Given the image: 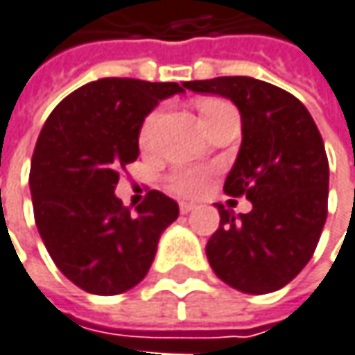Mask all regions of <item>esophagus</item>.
I'll list each match as a JSON object with an SVG mask.
<instances>
[{
    "label": "esophagus",
    "mask_w": 355,
    "mask_h": 355,
    "mask_svg": "<svg viewBox=\"0 0 355 355\" xmlns=\"http://www.w3.org/2000/svg\"><path fill=\"white\" fill-rule=\"evenodd\" d=\"M195 207H197L195 203H187V201H180V203H178V209H180V213H184V215L191 213Z\"/></svg>",
    "instance_id": "1"
}]
</instances>
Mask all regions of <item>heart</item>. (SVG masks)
<instances>
[{
	"label": "heart",
	"instance_id": "b5f03b06",
	"mask_svg": "<svg viewBox=\"0 0 355 355\" xmlns=\"http://www.w3.org/2000/svg\"><path fill=\"white\" fill-rule=\"evenodd\" d=\"M225 105H230V103L219 101V99H207V101H203L199 105V112H201V117L205 119L209 113L217 112V110H221ZM160 119H162L160 112H152L144 119V123L140 128V146L144 150H150L154 146L156 130H158ZM211 175H213L211 168H175L166 177V187H168L171 193L180 195V197H195V195H201L207 189Z\"/></svg>",
	"mask_w": 355,
	"mask_h": 355
}]
</instances>
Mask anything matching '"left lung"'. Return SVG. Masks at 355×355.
<instances>
[{"instance_id":"left-lung-1","label":"left lung","mask_w":355,"mask_h":355,"mask_svg":"<svg viewBox=\"0 0 355 355\" xmlns=\"http://www.w3.org/2000/svg\"><path fill=\"white\" fill-rule=\"evenodd\" d=\"M195 93L236 103L242 146L223 191L252 201L250 213L225 209L207 242V260L225 284L266 295L288 284L311 260L327 219L329 162L306 107L284 89L252 77L189 81Z\"/></svg>"}]
</instances>
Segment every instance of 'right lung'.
Listing matches in <instances>:
<instances>
[{
    "label": "right lung",
    "mask_w": 355,
    "mask_h": 355,
    "mask_svg": "<svg viewBox=\"0 0 355 355\" xmlns=\"http://www.w3.org/2000/svg\"><path fill=\"white\" fill-rule=\"evenodd\" d=\"M178 83L99 79L50 113L32 154L34 219L50 258L91 295H119L144 278L160 234L178 217L175 199L150 191L130 213L115 197L119 175L140 154V128Z\"/></svg>",
    "instance_id": "add662e5"
}]
</instances>
